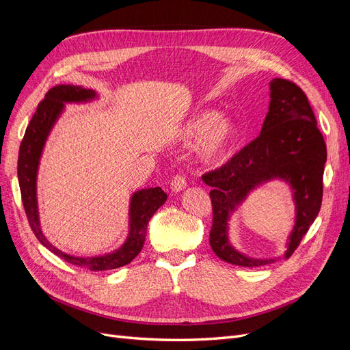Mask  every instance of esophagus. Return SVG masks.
Here are the masks:
<instances>
[{
  "label": "esophagus",
  "instance_id": "34e87169",
  "mask_svg": "<svg viewBox=\"0 0 350 350\" xmlns=\"http://www.w3.org/2000/svg\"><path fill=\"white\" fill-rule=\"evenodd\" d=\"M185 187H187L185 176L183 174H176L174 176V179H172V183H171V189H172V191L174 193H179V191H183Z\"/></svg>",
  "mask_w": 350,
  "mask_h": 350
}]
</instances>
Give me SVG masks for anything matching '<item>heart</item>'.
Segmentation results:
<instances>
[{
    "label": "heart",
    "instance_id": "heart-1",
    "mask_svg": "<svg viewBox=\"0 0 350 350\" xmlns=\"http://www.w3.org/2000/svg\"><path fill=\"white\" fill-rule=\"evenodd\" d=\"M183 140L188 144L198 143L197 154L201 162L215 163L229 149L234 126L228 120H217V112L203 111L196 113L183 129Z\"/></svg>",
    "mask_w": 350,
    "mask_h": 350
}]
</instances>
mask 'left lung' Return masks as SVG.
I'll use <instances>...</instances> for the list:
<instances>
[{
	"label": "left lung",
	"instance_id": "obj_1",
	"mask_svg": "<svg viewBox=\"0 0 350 350\" xmlns=\"http://www.w3.org/2000/svg\"><path fill=\"white\" fill-rule=\"evenodd\" d=\"M270 90V107L260 135L224 166L203 175V181L213 187L210 191L213 207L210 247L220 260L241 267H258L274 261L250 258L229 243V215L251 189L273 178L291 184L296 220L286 258L298 248L319 216L323 201L327 149L308 98L298 84L286 79H273Z\"/></svg>",
	"mask_w": 350,
	"mask_h": 350
}]
</instances>
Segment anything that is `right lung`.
I'll list each match as a JSON object with an SVG mask.
<instances>
[{
    "label": "right lung",
    "mask_w": 350,
    "mask_h": 350,
    "mask_svg": "<svg viewBox=\"0 0 350 350\" xmlns=\"http://www.w3.org/2000/svg\"><path fill=\"white\" fill-rule=\"evenodd\" d=\"M94 96H96V93L93 90L71 86V84H58V86L48 90L45 98L38 105L36 112L31 116L22 144H20L17 175L29 225L42 245L54 252L59 258L66 260L70 264H74V266H80L92 271H102L122 267L139 256V252L144 245L149 220L156 213V210L165 203L167 196L161 187L137 191L131 197L130 204L129 238H126L124 245L120 250L111 254H105V256L88 258L70 256V254L62 252L54 245H51L44 234H42L39 226L36 201V174L42 149H44V144L48 139L52 125H54L58 115L61 113L62 108H64V102H86L93 99Z\"/></svg>",
    "instance_id": "add662e5"
}]
</instances>
